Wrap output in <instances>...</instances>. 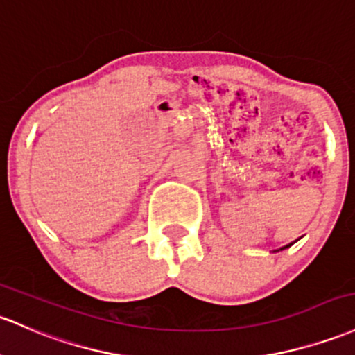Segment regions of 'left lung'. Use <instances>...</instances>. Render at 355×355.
Returning <instances> with one entry per match:
<instances>
[{
    "instance_id": "obj_1",
    "label": "left lung",
    "mask_w": 355,
    "mask_h": 355,
    "mask_svg": "<svg viewBox=\"0 0 355 355\" xmlns=\"http://www.w3.org/2000/svg\"><path fill=\"white\" fill-rule=\"evenodd\" d=\"M288 246H291V244H288ZM288 246H285V248H288ZM285 248H282V249H285Z\"/></svg>"
}]
</instances>
